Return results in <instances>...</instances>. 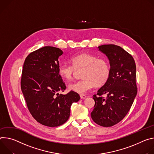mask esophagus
Returning a JSON list of instances; mask_svg holds the SVG:
<instances>
[{
  "label": "esophagus",
  "instance_id": "1",
  "mask_svg": "<svg viewBox=\"0 0 154 154\" xmlns=\"http://www.w3.org/2000/svg\"><path fill=\"white\" fill-rule=\"evenodd\" d=\"M80 97H81V99H85V98H86V96L85 95L81 94V95H80Z\"/></svg>",
  "mask_w": 154,
  "mask_h": 154
}]
</instances>
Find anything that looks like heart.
I'll use <instances>...</instances> for the list:
<instances>
[{"instance_id":"1","label":"heart","mask_w":154,"mask_h":154,"mask_svg":"<svg viewBox=\"0 0 154 154\" xmlns=\"http://www.w3.org/2000/svg\"><path fill=\"white\" fill-rule=\"evenodd\" d=\"M72 65L60 64L58 68L59 76L66 80L72 79L76 70L82 69L81 80L68 85V89L79 94H85L94 86L101 87L108 80L111 68L108 61L105 58H98L96 56L82 53L70 58Z\"/></svg>"}]
</instances>
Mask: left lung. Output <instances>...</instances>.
I'll return each mask as SVG.
<instances>
[{
	"mask_svg": "<svg viewBox=\"0 0 154 154\" xmlns=\"http://www.w3.org/2000/svg\"><path fill=\"white\" fill-rule=\"evenodd\" d=\"M98 49L108 57L111 72L107 82L93 95L91 117L97 124L108 127L125 117L137 94L136 65L132 56L120 46L103 45ZM103 94L107 96L106 99Z\"/></svg>",
	"mask_w": 154,
	"mask_h": 154,
	"instance_id": "1",
	"label": "left lung"
}]
</instances>
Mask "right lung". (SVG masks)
<instances>
[{
  "mask_svg": "<svg viewBox=\"0 0 154 154\" xmlns=\"http://www.w3.org/2000/svg\"><path fill=\"white\" fill-rule=\"evenodd\" d=\"M59 48L45 46L30 53L25 59L21 79V91L32 117L40 124L58 127L67 121L73 103L79 94L71 91L65 95V82L58 73Z\"/></svg>",
  "mask_w": 154,
  "mask_h": 154,
  "instance_id": "obj_1",
  "label": "right lung"
}]
</instances>
